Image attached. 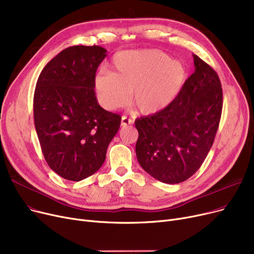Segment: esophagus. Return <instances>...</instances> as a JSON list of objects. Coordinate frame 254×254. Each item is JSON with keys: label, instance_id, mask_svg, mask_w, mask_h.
Wrapping results in <instances>:
<instances>
[{"label": "esophagus", "instance_id": "esophagus-1", "mask_svg": "<svg viewBox=\"0 0 254 254\" xmlns=\"http://www.w3.org/2000/svg\"><path fill=\"white\" fill-rule=\"evenodd\" d=\"M131 124H133V119L127 117L126 115L121 117V126H123V127H127V126H129Z\"/></svg>", "mask_w": 254, "mask_h": 254}]
</instances>
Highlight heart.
I'll return each instance as SVG.
<instances>
[{
	"instance_id": "heart-1",
	"label": "heart",
	"mask_w": 254,
	"mask_h": 254,
	"mask_svg": "<svg viewBox=\"0 0 254 254\" xmlns=\"http://www.w3.org/2000/svg\"><path fill=\"white\" fill-rule=\"evenodd\" d=\"M113 64L114 73L95 76L98 96L109 110L126 105L133 91L131 102L141 113H158L180 94L187 78L183 63L159 50L120 52Z\"/></svg>"
}]
</instances>
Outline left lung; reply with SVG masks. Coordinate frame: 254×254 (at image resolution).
Instances as JSON below:
<instances>
[{
  "label": "left lung",
  "instance_id": "obj_1",
  "mask_svg": "<svg viewBox=\"0 0 254 254\" xmlns=\"http://www.w3.org/2000/svg\"><path fill=\"white\" fill-rule=\"evenodd\" d=\"M195 71L162 111L135 120L136 154L148 174L165 184L185 182L200 168L211 149L222 113L217 72L193 55Z\"/></svg>",
  "mask_w": 254,
  "mask_h": 254
}]
</instances>
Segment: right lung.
Here are the masks:
<instances>
[{"instance_id":"1","label":"right lung","mask_w":254,"mask_h":254,"mask_svg":"<svg viewBox=\"0 0 254 254\" xmlns=\"http://www.w3.org/2000/svg\"><path fill=\"white\" fill-rule=\"evenodd\" d=\"M98 46L60 52L39 74L33 113L43 156L61 178L80 182L102 167L121 117L95 96V72L107 56Z\"/></svg>"}]
</instances>
